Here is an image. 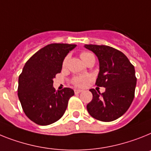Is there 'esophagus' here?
I'll use <instances>...</instances> for the list:
<instances>
[{
	"mask_svg": "<svg viewBox=\"0 0 151 151\" xmlns=\"http://www.w3.org/2000/svg\"><path fill=\"white\" fill-rule=\"evenodd\" d=\"M82 90H80V89H75L74 90V93H81V92H82Z\"/></svg>",
	"mask_w": 151,
	"mask_h": 151,
	"instance_id": "1",
	"label": "esophagus"
}]
</instances>
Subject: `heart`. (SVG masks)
Returning a JSON list of instances; mask_svg holds the SVG:
<instances>
[{"mask_svg": "<svg viewBox=\"0 0 151 151\" xmlns=\"http://www.w3.org/2000/svg\"><path fill=\"white\" fill-rule=\"evenodd\" d=\"M81 58L82 60H83L84 63L87 61L88 59L91 58H94L93 55L90 52H87V51H83L82 52L81 54ZM68 58H65L64 60V62H63V66L65 67L67 65V63H68ZM90 80V78L88 76H81V77H77V78H74L73 79V83L74 85L78 86V87H82V86L85 85V83H87L88 81Z\"/></svg>", "mask_w": 151, "mask_h": 151, "instance_id": "obj_1", "label": "heart"}]
</instances>
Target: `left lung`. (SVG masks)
Masks as SVG:
<instances>
[{"label":"left lung","mask_w":151,"mask_h":151,"mask_svg":"<svg viewBox=\"0 0 151 151\" xmlns=\"http://www.w3.org/2000/svg\"><path fill=\"white\" fill-rule=\"evenodd\" d=\"M99 60L96 85L105 87L101 93L91 89L93 99L87 105L88 113L98 121L110 122L128 110L134 97L137 78L135 69L122 52L106 45L85 44Z\"/></svg>","instance_id":"left-lung-1"}]
</instances>
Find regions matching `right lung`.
Wrapping results in <instances>:
<instances>
[{
  "mask_svg": "<svg viewBox=\"0 0 151 151\" xmlns=\"http://www.w3.org/2000/svg\"><path fill=\"white\" fill-rule=\"evenodd\" d=\"M76 44H50L36 52L26 62L19 76L17 95L26 116L37 124L46 126L64 115L71 88L56 91L54 78L60 73L65 57Z\"/></svg>",
  "mask_w": 151,
  "mask_h": 151,
  "instance_id": "obj_1",
  "label": "right lung"
}]
</instances>
